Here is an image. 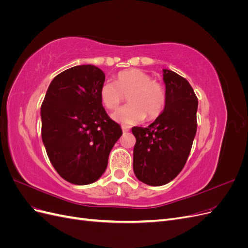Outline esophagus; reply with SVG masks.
I'll use <instances>...</instances> for the list:
<instances>
[{
  "mask_svg": "<svg viewBox=\"0 0 248 248\" xmlns=\"http://www.w3.org/2000/svg\"><path fill=\"white\" fill-rule=\"evenodd\" d=\"M122 130H123V132L125 133V132H128L129 131V129L127 128V127H122Z\"/></svg>",
  "mask_w": 248,
  "mask_h": 248,
  "instance_id": "1",
  "label": "esophagus"
}]
</instances>
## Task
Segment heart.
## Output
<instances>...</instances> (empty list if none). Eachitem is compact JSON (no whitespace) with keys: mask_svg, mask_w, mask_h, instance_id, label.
I'll use <instances>...</instances> for the list:
<instances>
[{"mask_svg":"<svg viewBox=\"0 0 248 248\" xmlns=\"http://www.w3.org/2000/svg\"><path fill=\"white\" fill-rule=\"evenodd\" d=\"M101 102L109 110L119 108L127 96L129 104L112 115L116 122L130 126L158 118L166 108V90L159 81L141 69H126L117 74L116 82L104 81L99 91Z\"/></svg>","mask_w":248,"mask_h":248,"instance_id":"obj_1","label":"heart"}]
</instances>
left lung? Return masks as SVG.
I'll list each match as a JSON object with an SVG mask.
<instances>
[{"instance_id": "8db88e82", "label": "left lung", "mask_w": 248, "mask_h": 248, "mask_svg": "<svg viewBox=\"0 0 248 248\" xmlns=\"http://www.w3.org/2000/svg\"><path fill=\"white\" fill-rule=\"evenodd\" d=\"M167 103L146 128L132 127L137 139L133 171L142 183L161 186L184 168L197 133L198 98L192 87L176 72L163 69Z\"/></svg>"}]
</instances>
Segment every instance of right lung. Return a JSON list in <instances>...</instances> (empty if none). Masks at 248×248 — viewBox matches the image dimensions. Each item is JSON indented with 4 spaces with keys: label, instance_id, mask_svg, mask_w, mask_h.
Returning a JSON list of instances; mask_svg holds the SVG:
<instances>
[{
    "label": "right lung",
    "instance_id": "add662e5",
    "mask_svg": "<svg viewBox=\"0 0 248 248\" xmlns=\"http://www.w3.org/2000/svg\"><path fill=\"white\" fill-rule=\"evenodd\" d=\"M104 79L98 67L74 66L51 80L41 104L43 145L58 174L72 184L97 181L122 136L102 107Z\"/></svg>",
    "mask_w": 248,
    "mask_h": 248
}]
</instances>
